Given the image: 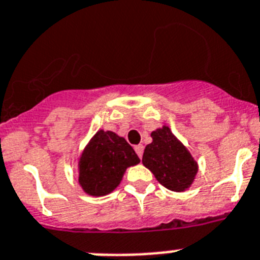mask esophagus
I'll list each match as a JSON object with an SVG mask.
<instances>
[{
    "instance_id": "esophagus-1",
    "label": "esophagus",
    "mask_w": 260,
    "mask_h": 260,
    "mask_svg": "<svg viewBox=\"0 0 260 260\" xmlns=\"http://www.w3.org/2000/svg\"><path fill=\"white\" fill-rule=\"evenodd\" d=\"M135 150H136L137 155H139L140 158L143 157V153H144V146L143 145H136V146H135Z\"/></svg>"
}]
</instances>
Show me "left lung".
I'll list each match as a JSON object with an SVG mask.
<instances>
[{
	"label": "left lung",
	"instance_id": "obj_1",
	"mask_svg": "<svg viewBox=\"0 0 260 260\" xmlns=\"http://www.w3.org/2000/svg\"><path fill=\"white\" fill-rule=\"evenodd\" d=\"M152 144L144 150V166L168 189L180 192L188 188L198 173V164L192 155L169 127L152 132Z\"/></svg>",
	"mask_w": 260,
	"mask_h": 260
}]
</instances>
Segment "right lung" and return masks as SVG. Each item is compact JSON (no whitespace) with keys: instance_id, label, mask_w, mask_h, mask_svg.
<instances>
[{"instance_id":"obj_1","label":"right lung","mask_w":260,"mask_h":260,"mask_svg":"<svg viewBox=\"0 0 260 260\" xmlns=\"http://www.w3.org/2000/svg\"><path fill=\"white\" fill-rule=\"evenodd\" d=\"M139 162L125 139L111 131H99L83 150L78 182L89 195H107L119 186L125 169Z\"/></svg>"}]
</instances>
